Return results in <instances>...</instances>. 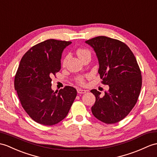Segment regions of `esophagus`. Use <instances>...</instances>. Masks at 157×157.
<instances>
[{
    "instance_id": "obj_1",
    "label": "esophagus",
    "mask_w": 157,
    "mask_h": 157,
    "mask_svg": "<svg viewBox=\"0 0 157 157\" xmlns=\"http://www.w3.org/2000/svg\"><path fill=\"white\" fill-rule=\"evenodd\" d=\"M77 92H78V94H85V93L87 92V91L85 90H82V89L78 88V89L77 90Z\"/></svg>"
}]
</instances>
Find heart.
<instances>
[{"mask_svg": "<svg viewBox=\"0 0 157 157\" xmlns=\"http://www.w3.org/2000/svg\"><path fill=\"white\" fill-rule=\"evenodd\" d=\"M77 54H78V56L80 58V59H82L83 58H84L86 56H90V52L88 49L80 48V49H78L77 50ZM68 59H69V55L67 54L66 56H65L63 60H62V65H65ZM77 83H79V85H82V86L84 85L85 84V79H84V78L82 77V76H81V77H79L77 79Z\"/></svg>", "mask_w": 157, "mask_h": 157, "instance_id": "b5f03b06", "label": "heart"}]
</instances>
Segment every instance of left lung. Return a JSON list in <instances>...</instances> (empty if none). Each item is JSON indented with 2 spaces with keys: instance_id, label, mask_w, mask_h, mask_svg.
I'll return each instance as SVG.
<instances>
[{
  "instance_id": "8db88e82",
  "label": "left lung",
  "mask_w": 157,
  "mask_h": 157,
  "mask_svg": "<svg viewBox=\"0 0 157 157\" xmlns=\"http://www.w3.org/2000/svg\"><path fill=\"white\" fill-rule=\"evenodd\" d=\"M92 46L99 61L101 83L109 90H92L96 97L93 115L105 124H115L124 118L136 104L142 86V75L135 56L124 43L105 36L86 41Z\"/></svg>"
}]
</instances>
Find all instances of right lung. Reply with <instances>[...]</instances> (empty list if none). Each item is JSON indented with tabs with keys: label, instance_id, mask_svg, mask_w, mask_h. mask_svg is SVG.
I'll use <instances>...</instances> for the list:
<instances>
[{
	"label": "right lung",
	"instance_id": "add662e5",
	"mask_svg": "<svg viewBox=\"0 0 157 157\" xmlns=\"http://www.w3.org/2000/svg\"><path fill=\"white\" fill-rule=\"evenodd\" d=\"M71 41L48 39L25 53L14 76V85L22 107L39 124L52 126L67 115L77 96L71 86L59 92L52 90V78L61 70V53Z\"/></svg>",
	"mask_w": 157,
	"mask_h": 157
}]
</instances>
